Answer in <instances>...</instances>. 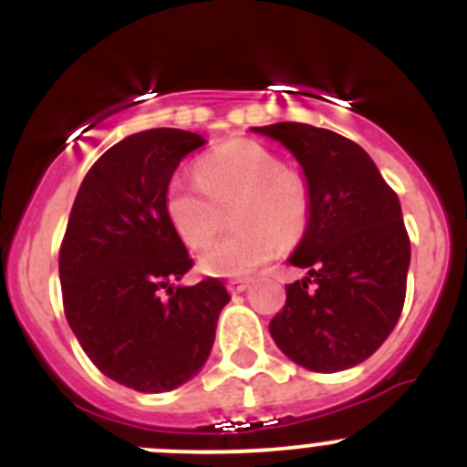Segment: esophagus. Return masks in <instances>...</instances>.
Wrapping results in <instances>:
<instances>
[{
    "mask_svg": "<svg viewBox=\"0 0 467 467\" xmlns=\"http://www.w3.org/2000/svg\"><path fill=\"white\" fill-rule=\"evenodd\" d=\"M248 285H251V283L244 281V278H234V281H228V290H230V293H233V295L246 293Z\"/></svg>",
    "mask_w": 467,
    "mask_h": 467,
    "instance_id": "1",
    "label": "esophagus"
}]
</instances>
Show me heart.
Wrapping results in <instances>:
<instances>
[{
	"mask_svg": "<svg viewBox=\"0 0 467 467\" xmlns=\"http://www.w3.org/2000/svg\"><path fill=\"white\" fill-rule=\"evenodd\" d=\"M198 184L172 182L165 213L177 237L193 251L218 232L220 212L235 204L240 233L207 248L200 272L213 278H246L272 263L283 244H295L308 228L311 193L302 174L254 140H230L195 165Z\"/></svg>",
	"mask_w": 467,
	"mask_h": 467,
	"instance_id": "1",
	"label": "heart"
}]
</instances>
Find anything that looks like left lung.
Wrapping results in <instances>:
<instances>
[{
    "label": "left lung",
    "instance_id": "1",
    "mask_svg": "<svg viewBox=\"0 0 467 467\" xmlns=\"http://www.w3.org/2000/svg\"><path fill=\"white\" fill-rule=\"evenodd\" d=\"M302 165L311 219L290 265L306 269L285 285L269 334L285 357L337 373L373 355L399 322L410 267L399 195L357 142L297 121L254 126Z\"/></svg>",
    "mask_w": 467,
    "mask_h": 467
}]
</instances>
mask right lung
<instances>
[{"instance_id":"1","label":"right lung","mask_w":467,"mask_h":467,"mask_svg":"<svg viewBox=\"0 0 467 467\" xmlns=\"http://www.w3.org/2000/svg\"><path fill=\"white\" fill-rule=\"evenodd\" d=\"M204 142L150 129L110 147L82 180L59 251L78 343L103 376L142 394L177 389L202 371L230 302L219 278L172 287L193 260L170 225L165 193L180 161Z\"/></svg>"}]
</instances>
